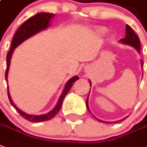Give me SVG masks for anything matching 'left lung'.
<instances>
[{"label":"left lung","mask_w":147,"mask_h":147,"mask_svg":"<svg viewBox=\"0 0 147 147\" xmlns=\"http://www.w3.org/2000/svg\"><path fill=\"white\" fill-rule=\"evenodd\" d=\"M125 33H126V35L124 38L121 39V40H119V42L121 43V44H123V45H128V46H131L134 48H135L137 50L138 53H140V39L138 38V36L136 34V33L132 30V28L130 27L128 25H126V28H125ZM143 60H141V66L143 67ZM89 83H90V86H91V83H90V81H89ZM90 94V92H89ZM89 96V95H88ZM88 96L87 100H86V106H87V109H88V110L89 111V113H90V109H89V107H88ZM93 116L96 119H97V121H99L100 122H104V123H108V124H110V123H114V122H120L121 121H124L127 117H125L124 119H121V120H119V121H102V120H100V119H97L96 116H94L93 115Z\"/></svg>","instance_id":"8db88e82"}]
</instances>
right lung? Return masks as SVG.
Instances as JSON below:
<instances>
[{
	"label": "right lung",
	"mask_w": 147,
	"mask_h": 147,
	"mask_svg": "<svg viewBox=\"0 0 147 147\" xmlns=\"http://www.w3.org/2000/svg\"><path fill=\"white\" fill-rule=\"evenodd\" d=\"M53 16H54V14L53 13H39L34 15V16H32V17H31L30 19H28L27 21L24 22L22 26L18 28V30L16 31V32L14 34L13 38V40H12L11 48H10L9 52L7 53V69H6L5 78L7 82L8 98H9V100L10 102V103H11L12 106L17 110L18 113H20V115H22L24 119H26V120L32 121V122H40V121H48L50 119H53V117L57 115V113H59V111L60 110L63 100L65 98V95L68 94V92L71 89L73 83L79 78L78 76H74V77L71 78L66 82L65 88H64V90H63L61 95L59 96L56 107L52 110L50 111L49 113H46V114L38 115L27 114L26 113H25V112H23V111L18 108L14 104L13 100H12L11 96H10V94H9V92L7 76L8 71H9V65H10V60H11L12 55H13L14 50L19 45H21L23 41H25V40H27L29 38H31L33 35H34L37 33L41 32L42 30L47 29L48 27H50L51 26L50 22H51V20L53 18Z\"/></svg>",
	"instance_id": "right-lung-1"
}]
</instances>
